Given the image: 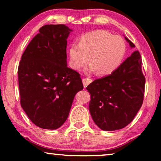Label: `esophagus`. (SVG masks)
I'll use <instances>...</instances> for the list:
<instances>
[{
  "instance_id": "1",
  "label": "esophagus",
  "mask_w": 161,
  "mask_h": 161,
  "mask_svg": "<svg viewBox=\"0 0 161 161\" xmlns=\"http://www.w3.org/2000/svg\"><path fill=\"white\" fill-rule=\"evenodd\" d=\"M82 82H83V84H84V86L86 87V86H87L88 84H89L92 82V79H89V78H84L82 80Z\"/></svg>"
}]
</instances>
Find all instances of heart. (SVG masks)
<instances>
[{
    "mask_svg": "<svg viewBox=\"0 0 161 161\" xmlns=\"http://www.w3.org/2000/svg\"><path fill=\"white\" fill-rule=\"evenodd\" d=\"M126 44L123 38L104 30L90 32L80 38L79 45L73 43L69 49L70 67L80 70L88 63V72L99 75L113 73L123 62Z\"/></svg>",
    "mask_w": 161,
    "mask_h": 161,
    "instance_id": "obj_1",
    "label": "heart"
}]
</instances>
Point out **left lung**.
Returning a JSON list of instances; mask_svg holds the SVG:
<instances>
[{
  "instance_id": "8db88e82",
  "label": "left lung",
  "mask_w": 161,
  "mask_h": 161,
  "mask_svg": "<svg viewBox=\"0 0 161 161\" xmlns=\"http://www.w3.org/2000/svg\"><path fill=\"white\" fill-rule=\"evenodd\" d=\"M130 47L135 45L125 37ZM141 56L134 51L113 73L86 86L91 94L89 112L103 130L123 129L134 119L142 106L146 79Z\"/></svg>"
}]
</instances>
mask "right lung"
I'll return each mask as SVG.
<instances>
[{"label": "right lung", "instance_id": "right-lung-1", "mask_svg": "<svg viewBox=\"0 0 161 161\" xmlns=\"http://www.w3.org/2000/svg\"><path fill=\"white\" fill-rule=\"evenodd\" d=\"M72 31L64 25L39 30L18 66L20 104L31 121L44 129H57L69 116L75 96L83 89L80 75L67 67V39Z\"/></svg>", "mask_w": 161, "mask_h": 161}]
</instances>
